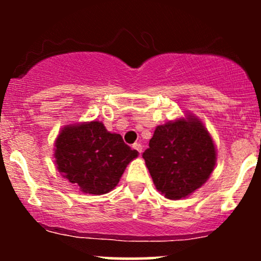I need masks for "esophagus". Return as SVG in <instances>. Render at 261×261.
I'll return each mask as SVG.
<instances>
[{
	"mask_svg": "<svg viewBox=\"0 0 261 261\" xmlns=\"http://www.w3.org/2000/svg\"><path fill=\"white\" fill-rule=\"evenodd\" d=\"M133 147L136 149V151L139 152V153H141V152H142V145H141V143H134Z\"/></svg>",
	"mask_w": 261,
	"mask_h": 261,
	"instance_id": "34e87169",
	"label": "esophagus"
}]
</instances>
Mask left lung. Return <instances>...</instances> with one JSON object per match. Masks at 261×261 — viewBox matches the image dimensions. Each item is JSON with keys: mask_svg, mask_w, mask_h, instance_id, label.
I'll use <instances>...</instances> for the list:
<instances>
[{"mask_svg": "<svg viewBox=\"0 0 261 261\" xmlns=\"http://www.w3.org/2000/svg\"><path fill=\"white\" fill-rule=\"evenodd\" d=\"M148 146L143 160L157 190L170 200L202 187L216 164L214 141L193 116L157 126Z\"/></svg>", "mask_w": 261, "mask_h": 261, "instance_id": "obj_1", "label": "left lung"}]
</instances>
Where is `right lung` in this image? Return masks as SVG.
<instances>
[{
	"label": "right lung",
	"mask_w": 261,
	"mask_h": 261,
	"mask_svg": "<svg viewBox=\"0 0 261 261\" xmlns=\"http://www.w3.org/2000/svg\"><path fill=\"white\" fill-rule=\"evenodd\" d=\"M58 170L81 191L94 195L109 193L139 152L131 149L119 134L99 121L62 128L55 142Z\"/></svg>",
	"instance_id": "right-lung-1"
}]
</instances>
